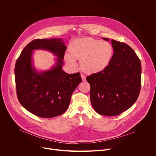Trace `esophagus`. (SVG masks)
Segmentation results:
<instances>
[{
    "instance_id": "34e87169",
    "label": "esophagus",
    "mask_w": 156,
    "mask_h": 156,
    "mask_svg": "<svg viewBox=\"0 0 156 156\" xmlns=\"http://www.w3.org/2000/svg\"><path fill=\"white\" fill-rule=\"evenodd\" d=\"M81 79H82L83 81H86V76H85V75H84L83 74H81Z\"/></svg>"
}]
</instances>
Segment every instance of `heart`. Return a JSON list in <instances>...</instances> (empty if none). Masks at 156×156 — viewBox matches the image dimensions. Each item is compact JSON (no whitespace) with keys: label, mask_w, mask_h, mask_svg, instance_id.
Returning a JSON list of instances; mask_svg holds the SVG:
<instances>
[{"label":"heart","mask_w":156,"mask_h":156,"mask_svg":"<svg viewBox=\"0 0 156 156\" xmlns=\"http://www.w3.org/2000/svg\"><path fill=\"white\" fill-rule=\"evenodd\" d=\"M70 53L65 54L66 61L76 65L81 60L83 69L87 73H97L106 68L112 59L114 50L111 44L92 37L73 40L69 46Z\"/></svg>","instance_id":"obj_1"}]
</instances>
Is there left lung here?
Returning <instances> with one entry per match:
<instances>
[{"label":"left lung","mask_w":156,"mask_h":156,"mask_svg":"<svg viewBox=\"0 0 156 156\" xmlns=\"http://www.w3.org/2000/svg\"><path fill=\"white\" fill-rule=\"evenodd\" d=\"M111 43L114 54L108 66L86 77L94 110L106 116L119 115L130 108L141 86V64L135 52L125 43L114 39Z\"/></svg>","instance_id":"8db88e82"}]
</instances>
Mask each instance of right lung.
<instances>
[{"instance_id": "1", "label": "right lung", "mask_w": 156, "mask_h": 156, "mask_svg": "<svg viewBox=\"0 0 156 156\" xmlns=\"http://www.w3.org/2000/svg\"><path fill=\"white\" fill-rule=\"evenodd\" d=\"M37 49L51 51L58 57L51 70L39 73L32 67V54ZM66 49L61 39H37L27 44L16 60L15 78L18 99L25 108L39 117L63 114L73 91L81 83L79 72L68 74L62 69Z\"/></svg>"}]
</instances>
